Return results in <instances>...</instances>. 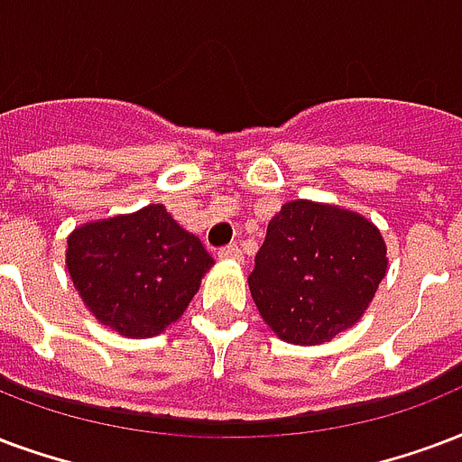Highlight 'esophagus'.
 <instances>
[{
	"label": "esophagus",
	"mask_w": 462,
	"mask_h": 462,
	"mask_svg": "<svg viewBox=\"0 0 462 462\" xmlns=\"http://www.w3.org/2000/svg\"><path fill=\"white\" fill-rule=\"evenodd\" d=\"M217 256L220 259H232V262H242V249L239 245H227L217 249Z\"/></svg>",
	"instance_id": "1"
}]
</instances>
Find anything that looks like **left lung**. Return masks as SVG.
I'll list each match as a JSON object with an SVG mask.
<instances>
[{
    "mask_svg": "<svg viewBox=\"0 0 462 462\" xmlns=\"http://www.w3.org/2000/svg\"><path fill=\"white\" fill-rule=\"evenodd\" d=\"M387 269L375 225L341 208L291 200L271 217L249 291L291 344H322L356 325Z\"/></svg>",
    "mask_w": 462,
    "mask_h": 462,
    "instance_id": "1",
    "label": "left lung"
}]
</instances>
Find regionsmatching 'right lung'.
Returning a JSON list of instances; mask_svg holds the SVG:
<instances>
[{
    "label": "right lung",
    "instance_id": "1",
    "mask_svg": "<svg viewBox=\"0 0 462 462\" xmlns=\"http://www.w3.org/2000/svg\"><path fill=\"white\" fill-rule=\"evenodd\" d=\"M213 266L200 239L164 206L89 223L67 239V269L82 300L123 337H154L181 317Z\"/></svg>",
    "mask_w": 462,
    "mask_h": 462
}]
</instances>
